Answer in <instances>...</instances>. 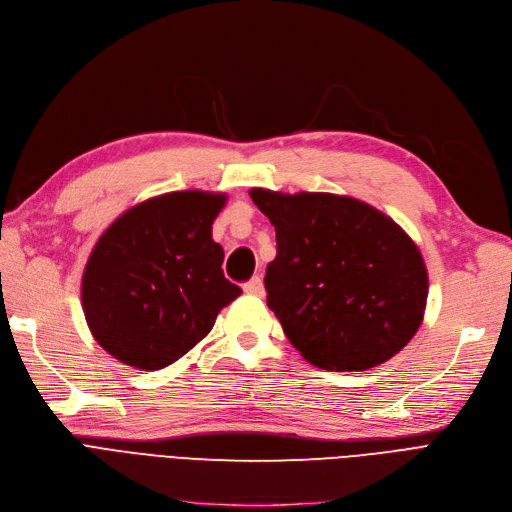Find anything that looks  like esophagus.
<instances>
[{"label": "esophagus", "instance_id": "esophagus-1", "mask_svg": "<svg viewBox=\"0 0 512 512\" xmlns=\"http://www.w3.org/2000/svg\"><path fill=\"white\" fill-rule=\"evenodd\" d=\"M243 290L248 292V294H252V296H264V284H262V279L260 277H252L248 284L243 286Z\"/></svg>", "mask_w": 512, "mask_h": 512}]
</instances>
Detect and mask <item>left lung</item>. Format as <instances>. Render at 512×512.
Instances as JSON below:
<instances>
[{
  "label": "left lung",
  "instance_id": "1",
  "mask_svg": "<svg viewBox=\"0 0 512 512\" xmlns=\"http://www.w3.org/2000/svg\"><path fill=\"white\" fill-rule=\"evenodd\" d=\"M275 226L267 305L290 343L324 370L394 358L424 322L428 269L400 224L349 195L252 188Z\"/></svg>",
  "mask_w": 512,
  "mask_h": 512
}]
</instances>
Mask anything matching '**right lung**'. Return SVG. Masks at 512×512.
<instances>
[{
  "instance_id": "right-lung-1",
  "label": "right lung",
  "mask_w": 512,
  "mask_h": 512,
  "mask_svg": "<svg viewBox=\"0 0 512 512\" xmlns=\"http://www.w3.org/2000/svg\"><path fill=\"white\" fill-rule=\"evenodd\" d=\"M226 192L175 190L139 201L105 228L82 273L93 339L118 362L158 370L214 328L241 288L222 273L211 224Z\"/></svg>"
}]
</instances>
